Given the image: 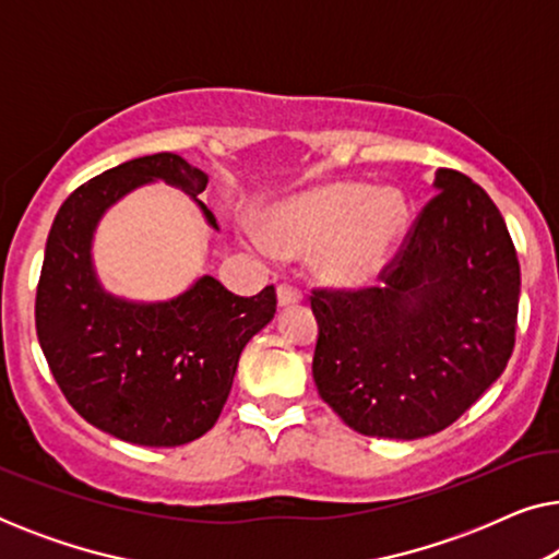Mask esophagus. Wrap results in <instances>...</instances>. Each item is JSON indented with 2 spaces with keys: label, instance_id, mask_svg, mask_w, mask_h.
<instances>
[{
  "label": "esophagus",
  "instance_id": "esophagus-1",
  "mask_svg": "<svg viewBox=\"0 0 559 559\" xmlns=\"http://www.w3.org/2000/svg\"><path fill=\"white\" fill-rule=\"evenodd\" d=\"M300 300H302V293L295 285H280L277 287L280 308H293V305H297Z\"/></svg>",
  "mask_w": 559,
  "mask_h": 559
}]
</instances>
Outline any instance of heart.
<instances>
[{
	"instance_id": "obj_1",
	"label": "heart",
	"mask_w": 559,
	"mask_h": 559,
	"mask_svg": "<svg viewBox=\"0 0 559 559\" xmlns=\"http://www.w3.org/2000/svg\"><path fill=\"white\" fill-rule=\"evenodd\" d=\"M409 228V203L402 190L369 182H323L274 205L266 236L251 243L262 254L318 251L316 270L328 285L366 287L386 270Z\"/></svg>"
}]
</instances>
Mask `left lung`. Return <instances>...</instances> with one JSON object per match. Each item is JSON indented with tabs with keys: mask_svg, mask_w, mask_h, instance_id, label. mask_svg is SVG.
Segmentation results:
<instances>
[{
	"mask_svg": "<svg viewBox=\"0 0 559 559\" xmlns=\"http://www.w3.org/2000/svg\"><path fill=\"white\" fill-rule=\"evenodd\" d=\"M435 190L384 287L312 293L318 394L369 438L445 430L514 348L522 277L503 216L457 170L440 167Z\"/></svg>",
	"mask_w": 559,
	"mask_h": 559,
	"instance_id": "left-lung-1",
	"label": "left lung"
}]
</instances>
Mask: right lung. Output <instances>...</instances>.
<instances>
[{"label": "right lung", "instance_id": "obj_1", "mask_svg": "<svg viewBox=\"0 0 559 559\" xmlns=\"http://www.w3.org/2000/svg\"><path fill=\"white\" fill-rule=\"evenodd\" d=\"M165 182L198 201L209 175L173 152L136 157L83 182L52 221L37 285V341L60 392L98 430L147 448H175L216 425L247 343L277 312L274 287L239 297L198 277L170 300L109 293L94 264L96 228L132 190Z\"/></svg>", "mask_w": 559, "mask_h": 559}]
</instances>
